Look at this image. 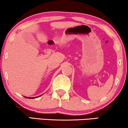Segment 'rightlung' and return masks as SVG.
<instances>
[{
    "label": "right lung",
    "mask_w": 128,
    "mask_h": 128,
    "mask_svg": "<svg viewBox=\"0 0 128 128\" xmlns=\"http://www.w3.org/2000/svg\"><path fill=\"white\" fill-rule=\"evenodd\" d=\"M38 96V97H40V96ZM38 97H35V98H28V97H25V98H38Z\"/></svg>",
    "instance_id": "1"
}]
</instances>
